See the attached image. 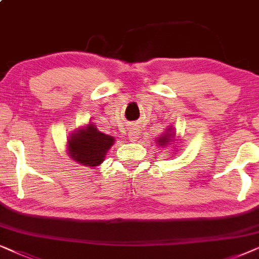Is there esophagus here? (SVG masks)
<instances>
[{"label":"esophagus","mask_w":259,"mask_h":259,"mask_svg":"<svg viewBox=\"0 0 259 259\" xmlns=\"http://www.w3.org/2000/svg\"><path fill=\"white\" fill-rule=\"evenodd\" d=\"M127 135H129V140L132 141V142H135V141L139 139L140 129L135 123L130 124L129 125V134H127Z\"/></svg>","instance_id":"1"}]
</instances>
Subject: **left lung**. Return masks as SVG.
I'll list each match as a JSON object with an SVG mask.
<instances>
[{"instance_id":"1","label":"left lung","mask_w":259,"mask_h":259,"mask_svg":"<svg viewBox=\"0 0 259 259\" xmlns=\"http://www.w3.org/2000/svg\"><path fill=\"white\" fill-rule=\"evenodd\" d=\"M174 134H168V135H164V136H162V137H160V139L157 140V143H158V146H165V144H168L170 142V137L173 136Z\"/></svg>"}]
</instances>
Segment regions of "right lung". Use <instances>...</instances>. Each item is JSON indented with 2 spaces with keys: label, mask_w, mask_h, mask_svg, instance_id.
I'll list each match as a JSON object with an SVG mask.
<instances>
[{
  "label": "right lung",
  "mask_w": 259,
  "mask_h": 259,
  "mask_svg": "<svg viewBox=\"0 0 259 259\" xmlns=\"http://www.w3.org/2000/svg\"><path fill=\"white\" fill-rule=\"evenodd\" d=\"M115 143L112 136L98 132L94 124H89L85 129L75 132L68 141L70 155L79 163L90 167L101 164L105 153Z\"/></svg>",
  "instance_id": "obj_1"
}]
</instances>
